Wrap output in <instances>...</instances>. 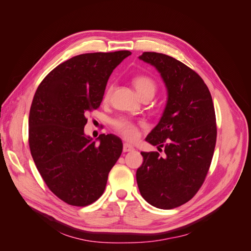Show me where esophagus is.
<instances>
[{
    "instance_id": "34e87169",
    "label": "esophagus",
    "mask_w": 251,
    "mask_h": 251,
    "mask_svg": "<svg viewBox=\"0 0 251 251\" xmlns=\"http://www.w3.org/2000/svg\"><path fill=\"white\" fill-rule=\"evenodd\" d=\"M123 150H124V151L125 153H126V151H133L134 150V147L133 146H131V144H128V143H124V148H123Z\"/></svg>"
}]
</instances>
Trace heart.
<instances>
[{"mask_svg": "<svg viewBox=\"0 0 251 251\" xmlns=\"http://www.w3.org/2000/svg\"><path fill=\"white\" fill-rule=\"evenodd\" d=\"M133 85L135 89L137 90L138 94L141 96V98L146 96H151L155 95V92L157 90V83L154 78H151L149 75H137L133 79ZM114 90V82H110L104 92V100H108L111 97ZM114 130H115L118 134L123 136L128 141H134L138 138L139 136V128L140 126H144L143 121H134L127 118H118L113 121L112 124Z\"/></svg>", "mask_w": 251, "mask_h": 251, "instance_id": "b5f03b06", "label": "heart"}]
</instances>
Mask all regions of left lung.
Wrapping results in <instances>:
<instances>
[{
  "mask_svg": "<svg viewBox=\"0 0 251 251\" xmlns=\"http://www.w3.org/2000/svg\"><path fill=\"white\" fill-rule=\"evenodd\" d=\"M140 59L154 66L168 90L159 124L146 140L158 151H142L136 179L143 199L153 206L172 209L198 193L206 178L217 140L214 103L198 73L172 56L143 52Z\"/></svg>",
  "mask_w": 251,
  "mask_h": 251,
  "instance_id": "obj_1",
  "label": "left lung"
}]
</instances>
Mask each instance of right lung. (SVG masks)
Returning <instances> with one entry per match:
<instances>
[{"instance_id": "1", "label": "right lung", "mask_w": 251, "mask_h": 251, "mask_svg": "<svg viewBox=\"0 0 251 251\" xmlns=\"http://www.w3.org/2000/svg\"><path fill=\"white\" fill-rule=\"evenodd\" d=\"M127 50L85 53L55 67L37 87L29 113L30 151L45 183L57 198L87 206L103 194L123 141L83 132L86 115L100 108L113 70Z\"/></svg>"}]
</instances>
